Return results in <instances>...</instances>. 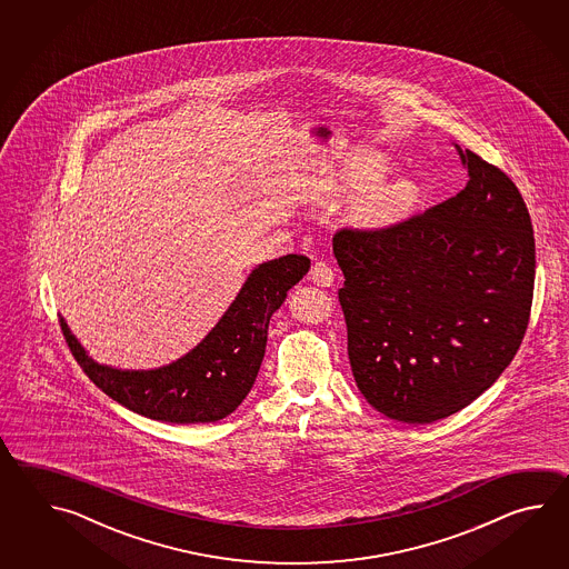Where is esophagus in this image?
Returning a JSON list of instances; mask_svg holds the SVG:
<instances>
[{
    "label": "esophagus",
    "instance_id": "34e87169",
    "mask_svg": "<svg viewBox=\"0 0 569 569\" xmlns=\"http://www.w3.org/2000/svg\"><path fill=\"white\" fill-rule=\"evenodd\" d=\"M309 279L313 280L317 287H331V284H333V279H336V274H333V270H331V267H329L327 262H323V260H317L313 267H311Z\"/></svg>",
    "mask_w": 569,
    "mask_h": 569
}]
</instances>
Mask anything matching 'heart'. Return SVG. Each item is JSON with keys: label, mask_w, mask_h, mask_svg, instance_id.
<instances>
[{"label": "heart", "mask_w": 569, "mask_h": 569, "mask_svg": "<svg viewBox=\"0 0 569 569\" xmlns=\"http://www.w3.org/2000/svg\"><path fill=\"white\" fill-rule=\"evenodd\" d=\"M388 172V160L378 154L363 150L351 158L348 167L341 172L339 181L333 184V193H362L382 181ZM417 201V191L411 182H392L366 199L363 216L372 223H392L405 218Z\"/></svg>", "instance_id": "b5f03b06"}]
</instances>
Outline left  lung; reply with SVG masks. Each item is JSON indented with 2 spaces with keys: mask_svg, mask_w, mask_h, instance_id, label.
Masks as SVG:
<instances>
[{
  "mask_svg": "<svg viewBox=\"0 0 569 569\" xmlns=\"http://www.w3.org/2000/svg\"><path fill=\"white\" fill-rule=\"evenodd\" d=\"M458 150L470 181L456 197L333 236L351 372L363 399L400 423H433L478 399L531 317L529 209L508 174Z\"/></svg>",
  "mask_w": 569,
  "mask_h": 569,
  "instance_id": "8db88e82",
  "label": "left lung"
}]
</instances>
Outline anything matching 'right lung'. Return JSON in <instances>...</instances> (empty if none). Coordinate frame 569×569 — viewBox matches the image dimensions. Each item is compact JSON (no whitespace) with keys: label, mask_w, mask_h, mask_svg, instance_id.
Listing matches in <instances>:
<instances>
[{"label":"right lung","mask_w":569,"mask_h":569,"mask_svg":"<svg viewBox=\"0 0 569 569\" xmlns=\"http://www.w3.org/2000/svg\"><path fill=\"white\" fill-rule=\"evenodd\" d=\"M302 254L252 270L236 301L194 350L158 370H116L93 362L61 319L62 336L89 380L121 407L154 421L216 423L240 407L267 350L270 317L309 272Z\"/></svg>","instance_id":"add662e5"}]
</instances>
